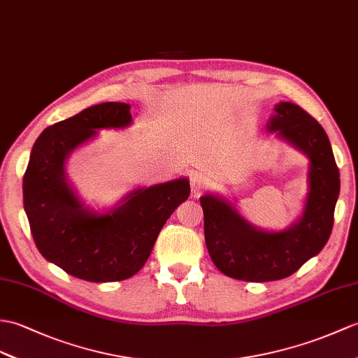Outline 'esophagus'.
<instances>
[{
    "label": "esophagus",
    "instance_id": "1",
    "mask_svg": "<svg viewBox=\"0 0 358 358\" xmlns=\"http://www.w3.org/2000/svg\"><path fill=\"white\" fill-rule=\"evenodd\" d=\"M207 187H209V178L203 176V173H195V176L190 178V189H192L194 196L201 195Z\"/></svg>",
    "mask_w": 358,
    "mask_h": 358
}]
</instances>
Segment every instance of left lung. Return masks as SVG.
<instances>
[{"label": "left lung", "instance_id": "obj_1", "mask_svg": "<svg viewBox=\"0 0 358 358\" xmlns=\"http://www.w3.org/2000/svg\"><path fill=\"white\" fill-rule=\"evenodd\" d=\"M267 131L310 160L308 195L302 217L284 230H264L248 222L227 198H199L206 245L217 268L229 278L270 282L292 276L328 243L340 194V173L325 129L292 102H280Z\"/></svg>", "mask_w": 358, "mask_h": 358}]
</instances>
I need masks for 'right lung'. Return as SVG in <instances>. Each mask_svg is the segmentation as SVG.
I'll use <instances>...</instances> for the list:
<instances>
[{
  "label": "right lung",
  "mask_w": 358,
  "mask_h": 358,
  "mask_svg": "<svg viewBox=\"0 0 358 358\" xmlns=\"http://www.w3.org/2000/svg\"><path fill=\"white\" fill-rule=\"evenodd\" d=\"M129 103L105 102L45 128L31 148L22 180L24 210L38 250L48 262L90 282L128 279L143 267L164 222L190 194L187 178L137 187L110 210L97 212L66 178L74 149L99 129L128 128Z\"/></svg>",
  "instance_id": "obj_1"
}]
</instances>
